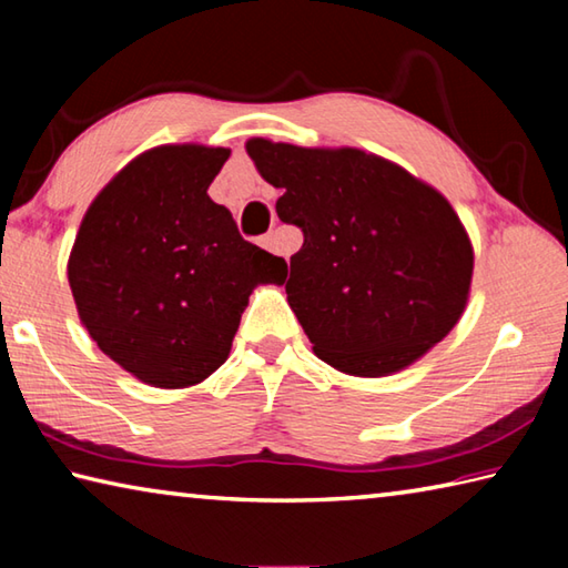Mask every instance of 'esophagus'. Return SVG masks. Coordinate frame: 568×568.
<instances>
[{
  "label": "esophagus",
  "instance_id": "1",
  "mask_svg": "<svg viewBox=\"0 0 568 568\" xmlns=\"http://www.w3.org/2000/svg\"><path fill=\"white\" fill-rule=\"evenodd\" d=\"M261 245H263L265 250H271V253H275V235H273V233L263 235V237H261Z\"/></svg>",
  "mask_w": 568,
  "mask_h": 568
}]
</instances>
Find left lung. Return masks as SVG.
I'll return each mask as SVG.
<instances>
[{"mask_svg":"<svg viewBox=\"0 0 568 568\" xmlns=\"http://www.w3.org/2000/svg\"><path fill=\"white\" fill-rule=\"evenodd\" d=\"M281 187L277 217L303 230L285 293L313 351L341 373L390 376L464 315L474 247L436 187L355 148L245 142Z\"/></svg>","mask_w":568,"mask_h":568,"instance_id":"left-lung-1","label":"left lung"}]
</instances>
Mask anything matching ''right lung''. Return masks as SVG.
Returning a JSON list of instances; mask_svg holds the SVG:
<instances>
[{
  "mask_svg": "<svg viewBox=\"0 0 568 568\" xmlns=\"http://www.w3.org/2000/svg\"><path fill=\"white\" fill-rule=\"evenodd\" d=\"M227 148L160 145L124 165L82 217L67 277L104 355L155 388H187L227 361L250 293L287 275L243 240L207 187Z\"/></svg>",
  "mask_w": 568,
  "mask_h": 568,
  "instance_id": "1",
  "label": "right lung"
}]
</instances>
